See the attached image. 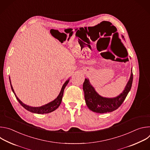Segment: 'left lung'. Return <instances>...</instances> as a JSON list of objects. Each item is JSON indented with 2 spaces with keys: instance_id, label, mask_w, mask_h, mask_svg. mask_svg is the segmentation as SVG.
<instances>
[{
  "instance_id": "left-lung-1",
  "label": "left lung",
  "mask_w": 150,
  "mask_h": 150,
  "mask_svg": "<svg viewBox=\"0 0 150 150\" xmlns=\"http://www.w3.org/2000/svg\"><path fill=\"white\" fill-rule=\"evenodd\" d=\"M132 81L133 74L132 72L130 79L123 92L115 98H108L99 96L90 85L88 79L86 78L83 83V90L85 102L88 108L93 112L98 113L112 112L116 110L123 103L128 93L131 90Z\"/></svg>"
}]
</instances>
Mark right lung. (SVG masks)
Instances as JSON below:
<instances>
[{
  "mask_svg": "<svg viewBox=\"0 0 150 150\" xmlns=\"http://www.w3.org/2000/svg\"><path fill=\"white\" fill-rule=\"evenodd\" d=\"M69 79L68 81H67L65 83L63 84V87L61 89V91L59 94V96H57V97L53 101L45 105H42L41 107H38V108H34V107H31L29 105H27L26 104H24L22 101H21L16 96L13 89L12 88V86L11 85V79L9 78V81H10V83H11V89L13 91V93H14L17 100L18 101V102L21 104V105H22L24 108H25L26 110L32 112V113H38V114H44V113H50L52 112H53L54 110H55L56 109L58 108V107L60 105L61 102H62V97H63V91L64 90H65V88L66 87V86L67 85V84L69 82Z\"/></svg>",
  "mask_w": 150,
  "mask_h": 150,
  "instance_id": "right-lung-1",
  "label": "right lung"
}]
</instances>
